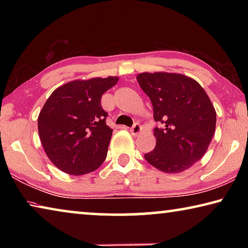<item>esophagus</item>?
Wrapping results in <instances>:
<instances>
[{"label":"esophagus","instance_id":"esophagus-1","mask_svg":"<svg viewBox=\"0 0 248 248\" xmlns=\"http://www.w3.org/2000/svg\"><path fill=\"white\" fill-rule=\"evenodd\" d=\"M142 131V128H141V124L136 123L134 124L131 128H130V132H131L133 136H138L140 132Z\"/></svg>","mask_w":248,"mask_h":248}]
</instances>
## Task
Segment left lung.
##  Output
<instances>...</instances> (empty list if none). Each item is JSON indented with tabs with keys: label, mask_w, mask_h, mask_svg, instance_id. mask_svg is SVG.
<instances>
[{
	"label": "left lung",
	"mask_w": 248,
	"mask_h": 248,
	"mask_svg": "<svg viewBox=\"0 0 248 248\" xmlns=\"http://www.w3.org/2000/svg\"><path fill=\"white\" fill-rule=\"evenodd\" d=\"M149 96L154 120L156 145L144 154L155 169L164 173L184 171L207 152L216 130L217 114L200 84L177 73H141L137 77Z\"/></svg>",
	"instance_id": "obj_1"
}]
</instances>
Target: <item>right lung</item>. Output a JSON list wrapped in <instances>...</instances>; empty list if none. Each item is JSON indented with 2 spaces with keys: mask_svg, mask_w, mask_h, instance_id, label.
<instances>
[{
  "mask_svg": "<svg viewBox=\"0 0 248 248\" xmlns=\"http://www.w3.org/2000/svg\"><path fill=\"white\" fill-rule=\"evenodd\" d=\"M118 78L73 81L50 95L38 117L41 143L50 161L70 175L91 173L107 156L112 129L106 124L102 95Z\"/></svg>",
  "mask_w": 248,
  "mask_h": 248,
  "instance_id": "1",
  "label": "right lung"
}]
</instances>
